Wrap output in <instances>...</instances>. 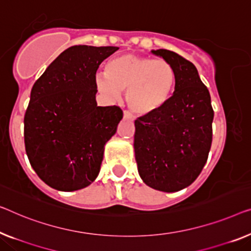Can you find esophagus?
<instances>
[{
	"instance_id": "obj_1",
	"label": "esophagus",
	"mask_w": 251,
	"mask_h": 251,
	"mask_svg": "<svg viewBox=\"0 0 251 251\" xmlns=\"http://www.w3.org/2000/svg\"><path fill=\"white\" fill-rule=\"evenodd\" d=\"M124 118L125 119H128V121H133L134 119V115L130 113L129 110H125L124 111Z\"/></svg>"
}]
</instances>
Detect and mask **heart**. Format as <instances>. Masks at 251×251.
I'll use <instances>...</instances> for the list:
<instances>
[{
	"label": "heart",
	"mask_w": 251,
	"mask_h": 251,
	"mask_svg": "<svg viewBox=\"0 0 251 251\" xmlns=\"http://www.w3.org/2000/svg\"><path fill=\"white\" fill-rule=\"evenodd\" d=\"M106 74L96 76V85L103 97L117 100L122 91L130 109L150 114L161 108L175 84V71L166 59L126 54L108 63Z\"/></svg>",
	"instance_id": "1"
}]
</instances>
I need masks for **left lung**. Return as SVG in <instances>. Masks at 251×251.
<instances>
[{
  "instance_id": "obj_1",
  "label": "left lung",
  "mask_w": 251,
  "mask_h": 251,
  "mask_svg": "<svg viewBox=\"0 0 251 251\" xmlns=\"http://www.w3.org/2000/svg\"><path fill=\"white\" fill-rule=\"evenodd\" d=\"M175 71V91L158 110L135 119L138 174L148 186L173 193L193 184L207 161L214 117L195 65L175 51L152 50Z\"/></svg>"
}]
</instances>
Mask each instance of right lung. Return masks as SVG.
Here are the masks:
<instances>
[{"label": "right lung", "instance_id": "add662e5", "mask_svg": "<svg viewBox=\"0 0 251 251\" xmlns=\"http://www.w3.org/2000/svg\"><path fill=\"white\" fill-rule=\"evenodd\" d=\"M118 47L75 45L35 82L25 115L29 162L51 188L72 192L99 174L106 142L123 118L118 106L98 107L96 73Z\"/></svg>", "mask_w": 251, "mask_h": 251}]
</instances>
